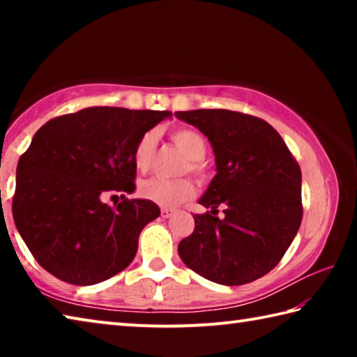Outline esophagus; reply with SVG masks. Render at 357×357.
Segmentation results:
<instances>
[{"mask_svg":"<svg viewBox=\"0 0 357 357\" xmlns=\"http://www.w3.org/2000/svg\"><path fill=\"white\" fill-rule=\"evenodd\" d=\"M174 214V209H170V208H162L160 209V215L164 217V219H168V217H172Z\"/></svg>","mask_w":357,"mask_h":357,"instance_id":"obj_1","label":"esophagus"}]
</instances>
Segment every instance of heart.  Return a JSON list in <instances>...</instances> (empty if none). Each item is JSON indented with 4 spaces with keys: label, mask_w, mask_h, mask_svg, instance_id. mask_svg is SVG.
<instances>
[{
    "label": "heart",
    "mask_w": 357,
    "mask_h": 357,
    "mask_svg": "<svg viewBox=\"0 0 357 357\" xmlns=\"http://www.w3.org/2000/svg\"><path fill=\"white\" fill-rule=\"evenodd\" d=\"M172 140L179 148L181 153L187 157V165L184 170H189L192 173L203 176L204 165L203 159L206 155L208 144L202 134L192 129H176L173 130ZM155 151V134L154 132H146L143 134L138 142L135 143L134 153H132V160L138 172H146L151 162H153ZM138 192L144 198L159 206L164 208H173L178 206L195 193V187H193L190 179H164L159 176L144 179L138 187Z\"/></svg>",
    "instance_id": "b5f03b06"
}]
</instances>
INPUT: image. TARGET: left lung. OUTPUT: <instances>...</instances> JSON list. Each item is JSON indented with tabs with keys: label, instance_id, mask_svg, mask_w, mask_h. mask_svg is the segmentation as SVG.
<instances>
[{
	"label": "left lung",
	"instance_id": "1",
	"mask_svg": "<svg viewBox=\"0 0 357 357\" xmlns=\"http://www.w3.org/2000/svg\"><path fill=\"white\" fill-rule=\"evenodd\" d=\"M174 116L208 137L217 172L198 200L211 213L193 215L195 229L178 245L181 259L219 285L259 279L275 268L301 227L298 162L279 132L250 114L189 110Z\"/></svg>",
	"mask_w": 357,
	"mask_h": 357
}]
</instances>
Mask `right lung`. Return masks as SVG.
<instances>
[{"mask_svg":"<svg viewBox=\"0 0 357 357\" xmlns=\"http://www.w3.org/2000/svg\"><path fill=\"white\" fill-rule=\"evenodd\" d=\"M170 112L89 107L36 132L17 165L12 215L38 263L72 285H94L128 268L138 236L160 215L135 190V143ZM107 192H123L110 208ZM118 197V195H114Z\"/></svg>","mask_w":357,"mask_h":357,"instance_id":"add662e5","label":"right lung"}]
</instances>
